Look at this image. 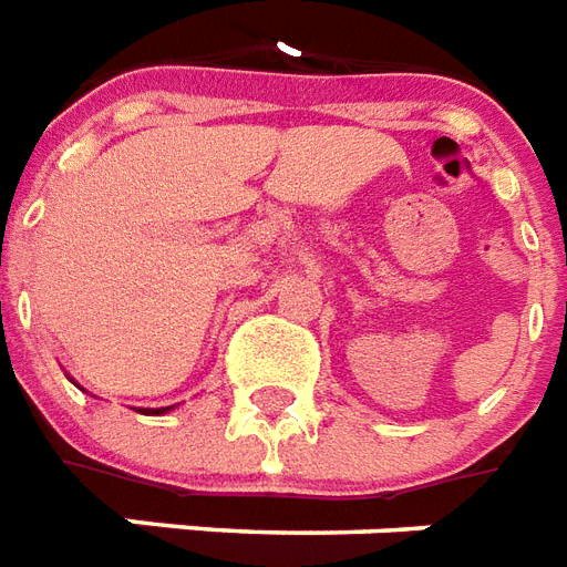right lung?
Returning <instances> with one entry per match:
<instances>
[{
    "label": "right lung",
    "mask_w": 567,
    "mask_h": 567,
    "mask_svg": "<svg viewBox=\"0 0 567 567\" xmlns=\"http://www.w3.org/2000/svg\"><path fill=\"white\" fill-rule=\"evenodd\" d=\"M166 410H169V406H161V410H148V412H166Z\"/></svg>",
    "instance_id": "1"
}]
</instances>
